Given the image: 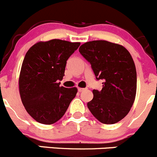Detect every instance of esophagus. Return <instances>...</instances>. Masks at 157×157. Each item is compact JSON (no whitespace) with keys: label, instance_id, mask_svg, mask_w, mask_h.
I'll list each match as a JSON object with an SVG mask.
<instances>
[{"label":"esophagus","instance_id":"obj_1","mask_svg":"<svg viewBox=\"0 0 157 157\" xmlns=\"http://www.w3.org/2000/svg\"><path fill=\"white\" fill-rule=\"evenodd\" d=\"M84 90H86V89H83V88H78V92H83V91Z\"/></svg>","mask_w":157,"mask_h":157}]
</instances>
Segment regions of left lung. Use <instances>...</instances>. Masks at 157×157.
<instances>
[{"instance_id": "8db88e82", "label": "left lung", "mask_w": 157, "mask_h": 157, "mask_svg": "<svg viewBox=\"0 0 157 157\" xmlns=\"http://www.w3.org/2000/svg\"><path fill=\"white\" fill-rule=\"evenodd\" d=\"M80 54L90 62L101 91H92L87 103L92 114L104 124H114L130 111L136 93V70L130 53L120 44L92 41L80 46Z\"/></svg>"}]
</instances>
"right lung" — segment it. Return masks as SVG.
<instances>
[{"instance_id": "add662e5", "label": "right lung", "mask_w": 157, "mask_h": 157, "mask_svg": "<svg viewBox=\"0 0 157 157\" xmlns=\"http://www.w3.org/2000/svg\"><path fill=\"white\" fill-rule=\"evenodd\" d=\"M79 42L39 41L27 52L19 75V92L28 114L41 124L59 121L75 97L77 88L59 86L68 58Z\"/></svg>"}]
</instances>
